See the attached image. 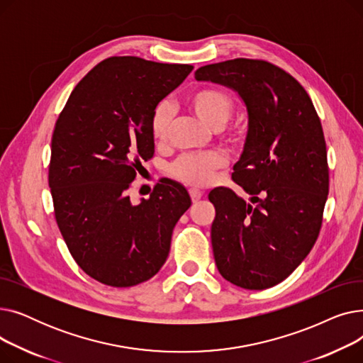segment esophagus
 Returning <instances> with one entry per match:
<instances>
[{
	"label": "esophagus",
	"instance_id": "esophagus-1",
	"mask_svg": "<svg viewBox=\"0 0 363 363\" xmlns=\"http://www.w3.org/2000/svg\"><path fill=\"white\" fill-rule=\"evenodd\" d=\"M189 197H191V201L193 203H197L201 197H203V193L199 191V189H189Z\"/></svg>",
	"mask_w": 363,
	"mask_h": 363
}]
</instances>
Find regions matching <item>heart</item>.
<instances>
[{"label": "heart", "mask_w": 363, "mask_h": 363, "mask_svg": "<svg viewBox=\"0 0 363 363\" xmlns=\"http://www.w3.org/2000/svg\"><path fill=\"white\" fill-rule=\"evenodd\" d=\"M186 106L191 108L199 119L213 129L220 130V138L235 145L242 138V128L228 126L223 128L234 110V100L228 92L204 86L197 88L188 94ZM172 108L166 103H160L152 110L150 118V132L156 143L166 141L172 125ZM225 157L218 151H204L184 155L169 166V174L177 181L189 186H206L213 181V177L219 169L225 166Z\"/></svg>", "instance_id": "obj_1"}]
</instances>
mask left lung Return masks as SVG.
I'll use <instances>...</instances> for the list:
<instances>
[{"label":"left lung","mask_w":363,"mask_h":363,"mask_svg":"<svg viewBox=\"0 0 363 363\" xmlns=\"http://www.w3.org/2000/svg\"><path fill=\"white\" fill-rule=\"evenodd\" d=\"M196 79L237 91L249 114L233 179L252 203L223 186L208 194L218 271L237 287L271 289L309 255L320 231L330 175L319 116L306 89L269 62L207 65Z\"/></svg>","instance_id":"left-lung-1"}]
</instances>
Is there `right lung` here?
Wrapping results in <instances>:
<instances>
[{
    "label": "right lung",
    "mask_w": 363,
    "mask_h": 363,
    "mask_svg": "<svg viewBox=\"0 0 363 363\" xmlns=\"http://www.w3.org/2000/svg\"><path fill=\"white\" fill-rule=\"evenodd\" d=\"M193 69L108 57L74 86L55 122L48 169L55 220L79 268L110 287L155 277L191 206L186 189L167 178L138 204L128 189L141 159L155 155L152 110Z\"/></svg>",
    "instance_id": "right-lung-1"
}]
</instances>
